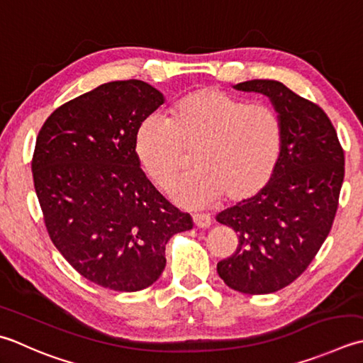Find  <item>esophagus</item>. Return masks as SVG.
<instances>
[{
    "label": "esophagus",
    "instance_id": "1",
    "mask_svg": "<svg viewBox=\"0 0 363 363\" xmlns=\"http://www.w3.org/2000/svg\"><path fill=\"white\" fill-rule=\"evenodd\" d=\"M194 225L196 228H209L211 217L209 216H194Z\"/></svg>",
    "mask_w": 363,
    "mask_h": 363
}]
</instances>
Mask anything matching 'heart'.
I'll list each match as a JSON object with an SVG mask.
<instances>
[{"instance_id":"b5f03b06","label":"heart","mask_w":363,"mask_h":363,"mask_svg":"<svg viewBox=\"0 0 363 363\" xmlns=\"http://www.w3.org/2000/svg\"><path fill=\"white\" fill-rule=\"evenodd\" d=\"M196 172L174 190V200L203 209L225 196L250 200L264 189L279 165L281 125L264 105H248L217 88L182 97L172 123L147 116L135 133L140 165L155 186L172 190L182 173V151H195Z\"/></svg>"}]
</instances>
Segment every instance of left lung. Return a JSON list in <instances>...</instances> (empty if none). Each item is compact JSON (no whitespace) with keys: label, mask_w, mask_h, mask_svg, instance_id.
I'll return each instance as SVG.
<instances>
[{"label":"left lung","mask_w":363,"mask_h":363,"mask_svg":"<svg viewBox=\"0 0 363 363\" xmlns=\"http://www.w3.org/2000/svg\"><path fill=\"white\" fill-rule=\"evenodd\" d=\"M271 101L281 125V152L259 194L220 212L218 223L239 244L217 272L231 289L269 294L288 286L313 258L332 228L345 177V154L323 108L275 80L233 86Z\"/></svg>","instance_id":"obj_1"}]
</instances>
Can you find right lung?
<instances>
[{
    "label": "right lung",
    "instance_id": "right-lung-1",
    "mask_svg": "<svg viewBox=\"0 0 363 363\" xmlns=\"http://www.w3.org/2000/svg\"><path fill=\"white\" fill-rule=\"evenodd\" d=\"M162 104V92L141 80L104 83L55 110L35 140L33 179L48 236L99 286H151L169 238L194 228L135 152L138 125Z\"/></svg>",
    "mask_w": 363,
    "mask_h": 363
}]
</instances>
